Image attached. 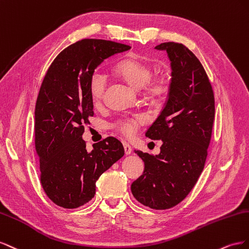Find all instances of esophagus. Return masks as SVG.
<instances>
[{
    "instance_id": "1",
    "label": "esophagus",
    "mask_w": 249,
    "mask_h": 249,
    "mask_svg": "<svg viewBox=\"0 0 249 249\" xmlns=\"http://www.w3.org/2000/svg\"><path fill=\"white\" fill-rule=\"evenodd\" d=\"M123 147H124V150H125V154L128 155V154H130L132 152L131 146L128 143H126V142H123Z\"/></svg>"
}]
</instances>
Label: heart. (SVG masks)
I'll return each instance as SVG.
<instances>
[{
	"label": "heart",
	"mask_w": 249,
	"mask_h": 249,
	"mask_svg": "<svg viewBox=\"0 0 249 249\" xmlns=\"http://www.w3.org/2000/svg\"><path fill=\"white\" fill-rule=\"evenodd\" d=\"M115 72L118 76L128 82L134 89L144 88L145 95L158 100L164 97L170 89V82L165 76L151 78V67L137 58H125L118 62L115 67ZM107 77L100 70H95L89 77V90L91 100L94 103H100L103 99ZM144 117L136 115L133 117H123L113 123V127L125 137H132L137 132L138 127L143 123Z\"/></svg>",
	"instance_id": "obj_1"
}]
</instances>
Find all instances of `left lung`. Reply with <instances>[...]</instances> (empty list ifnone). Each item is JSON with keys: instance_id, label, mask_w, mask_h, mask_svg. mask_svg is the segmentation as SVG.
<instances>
[{"instance_id": "1", "label": "left lung", "mask_w": 249, "mask_h": 249, "mask_svg": "<svg viewBox=\"0 0 249 249\" xmlns=\"http://www.w3.org/2000/svg\"><path fill=\"white\" fill-rule=\"evenodd\" d=\"M171 60L172 78L168 99L146 131L161 140L160 153H136L144 172L131 184L132 195L154 210H167L182 201L200 176L208 156L215 118V98L209 77L194 53L177 42H162Z\"/></svg>"}]
</instances>
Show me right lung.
<instances>
[{
  "mask_svg": "<svg viewBox=\"0 0 249 249\" xmlns=\"http://www.w3.org/2000/svg\"><path fill=\"white\" fill-rule=\"evenodd\" d=\"M131 47L85 38L56 56L40 85L35 105V150L40 183L47 196L65 209L91 200L96 181L124 155L122 143L108 137L87 150L84 125L94 116L89 82L104 59Z\"/></svg>",
  "mask_w": 249,
  "mask_h": 249,
  "instance_id": "1",
  "label": "right lung"
}]
</instances>
